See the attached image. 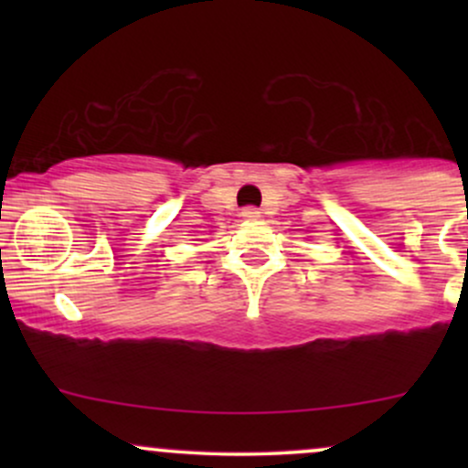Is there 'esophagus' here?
Returning a JSON list of instances; mask_svg holds the SVG:
<instances>
[{
    "label": "esophagus",
    "mask_w": 468,
    "mask_h": 468,
    "mask_svg": "<svg viewBox=\"0 0 468 468\" xmlns=\"http://www.w3.org/2000/svg\"><path fill=\"white\" fill-rule=\"evenodd\" d=\"M241 218H246V219H257V218H260V211H257L255 207H246L244 211H241Z\"/></svg>",
    "instance_id": "obj_1"
}]
</instances>
